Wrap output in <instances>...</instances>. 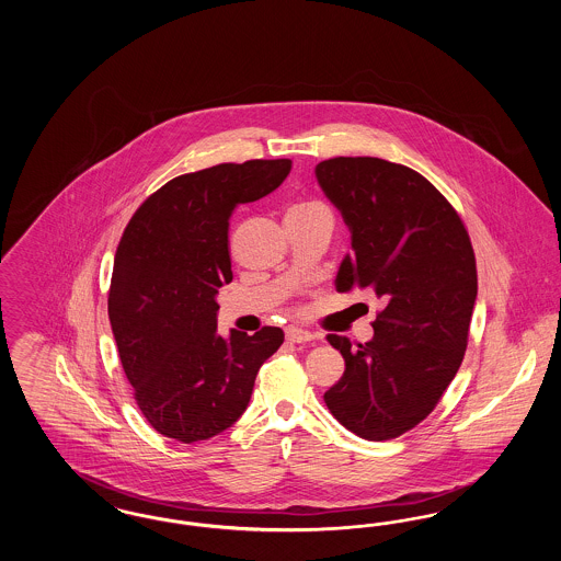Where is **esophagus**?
I'll list each match as a JSON object with an SVG mask.
<instances>
[{
    "label": "esophagus",
    "mask_w": 561,
    "mask_h": 561,
    "mask_svg": "<svg viewBox=\"0 0 561 561\" xmlns=\"http://www.w3.org/2000/svg\"><path fill=\"white\" fill-rule=\"evenodd\" d=\"M316 336L309 330H302V328H288L286 330V341H290V343H309Z\"/></svg>",
    "instance_id": "34e87169"
}]
</instances>
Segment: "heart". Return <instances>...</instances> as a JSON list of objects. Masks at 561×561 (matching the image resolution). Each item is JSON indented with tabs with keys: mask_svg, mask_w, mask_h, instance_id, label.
<instances>
[{
	"mask_svg": "<svg viewBox=\"0 0 561 561\" xmlns=\"http://www.w3.org/2000/svg\"><path fill=\"white\" fill-rule=\"evenodd\" d=\"M307 216H330L321 202H298L286 214V218H307Z\"/></svg>",
	"mask_w": 561,
	"mask_h": 561,
	"instance_id": "b5f03b06",
	"label": "heart"
}]
</instances>
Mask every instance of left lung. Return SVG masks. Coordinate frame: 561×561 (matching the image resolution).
Listing matches in <instances>:
<instances>
[{"label": "left lung", "mask_w": 561, "mask_h": 561, "mask_svg": "<svg viewBox=\"0 0 561 561\" xmlns=\"http://www.w3.org/2000/svg\"><path fill=\"white\" fill-rule=\"evenodd\" d=\"M316 176L351 229L336 288H368L385 302L370 343L325 336L345 357V373L323 401L355 435L393 439L427 419L462 364L478 296L476 252L453 204L408 165L332 158Z\"/></svg>", "instance_id": "obj_1"}]
</instances>
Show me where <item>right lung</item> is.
Instances as JSON below:
<instances>
[{
  "label": "right lung",
  "instance_id": "obj_1",
  "mask_svg": "<svg viewBox=\"0 0 561 561\" xmlns=\"http://www.w3.org/2000/svg\"><path fill=\"white\" fill-rule=\"evenodd\" d=\"M290 160L218 163L181 174L133 214L115 252L108 320L142 416L191 444L231 427L256 374L284 343L279 328L216 334V294L233 279L229 216L290 174Z\"/></svg>",
  "mask_w": 561,
  "mask_h": 561
}]
</instances>
